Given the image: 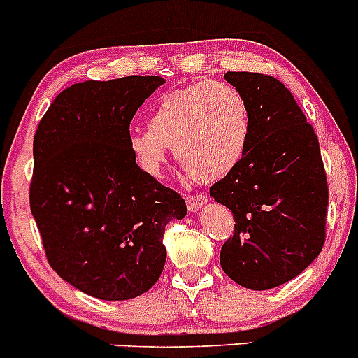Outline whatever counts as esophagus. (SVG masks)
I'll return each instance as SVG.
<instances>
[{
  "mask_svg": "<svg viewBox=\"0 0 358 358\" xmlns=\"http://www.w3.org/2000/svg\"><path fill=\"white\" fill-rule=\"evenodd\" d=\"M187 208L190 212H198L203 205L206 203V198L203 194H196V196H187Z\"/></svg>",
  "mask_w": 358,
  "mask_h": 358,
  "instance_id": "esophagus-1",
  "label": "esophagus"
}]
</instances>
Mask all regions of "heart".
Segmentation results:
<instances>
[{
    "label": "heart",
    "mask_w": 358,
    "mask_h": 358,
    "mask_svg": "<svg viewBox=\"0 0 358 358\" xmlns=\"http://www.w3.org/2000/svg\"><path fill=\"white\" fill-rule=\"evenodd\" d=\"M250 138L245 96L222 81H198L160 95L148 129L129 136V150L139 168L159 176L173 146L176 162L198 182H213L238 166Z\"/></svg>",
    "instance_id": "b5f03b06"
}]
</instances>
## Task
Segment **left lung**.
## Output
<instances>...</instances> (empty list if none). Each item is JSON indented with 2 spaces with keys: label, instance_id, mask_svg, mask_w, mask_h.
Here are the masks:
<instances>
[{
  "label": "left lung",
  "instance_id": "1",
  "mask_svg": "<svg viewBox=\"0 0 358 358\" xmlns=\"http://www.w3.org/2000/svg\"><path fill=\"white\" fill-rule=\"evenodd\" d=\"M249 103L250 138L233 171L210 187L235 233L220 266L236 285L270 289L302 273L325 243L329 185L315 129L292 92L272 76H224Z\"/></svg>",
  "mask_w": 358,
  "mask_h": 358
}]
</instances>
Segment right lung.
<instances>
[{
	"mask_svg": "<svg viewBox=\"0 0 358 358\" xmlns=\"http://www.w3.org/2000/svg\"><path fill=\"white\" fill-rule=\"evenodd\" d=\"M164 85L159 76L85 81L63 90L33 138L29 206L49 265L100 300H129L162 273V235L185 201L143 171L130 122Z\"/></svg>",
	"mask_w": 358,
	"mask_h": 358,
	"instance_id": "obj_1",
	"label": "right lung"
}]
</instances>
